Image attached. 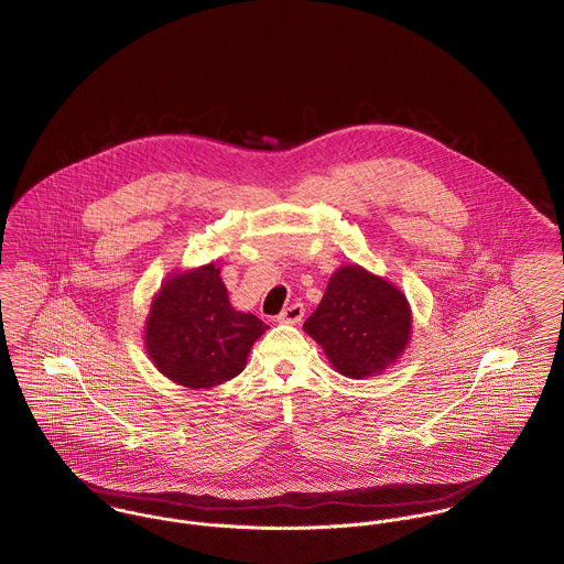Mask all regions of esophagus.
<instances>
[{
  "instance_id": "34e87169",
  "label": "esophagus",
  "mask_w": 564,
  "mask_h": 564,
  "mask_svg": "<svg viewBox=\"0 0 564 564\" xmlns=\"http://www.w3.org/2000/svg\"><path fill=\"white\" fill-rule=\"evenodd\" d=\"M304 312H306L304 304H291V306L284 307V310L278 314V321H280V323L300 325L302 318H304Z\"/></svg>"
}]
</instances>
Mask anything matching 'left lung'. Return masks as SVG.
<instances>
[{"label":"left lung","instance_id":"8db88e82","mask_svg":"<svg viewBox=\"0 0 564 564\" xmlns=\"http://www.w3.org/2000/svg\"><path fill=\"white\" fill-rule=\"evenodd\" d=\"M304 329L340 375L375 377L397 364L410 345V302L386 278L343 264L332 273Z\"/></svg>","mask_w":564,"mask_h":564}]
</instances>
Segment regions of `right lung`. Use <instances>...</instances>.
Instances as JSON below:
<instances>
[{"label": "right lung", "instance_id": "1", "mask_svg": "<svg viewBox=\"0 0 564 564\" xmlns=\"http://www.w3.org/2000/svg\"><path fill=\"white\" fill-rule=\"evenodd\" d=\"M219 273L217 262L170 273L144 325V347L156 370L192 390L237 377L269 329L254 314L232 307Z\"/></svg>", "mask_w": 564, "mask_h": 564}]
</instances>
